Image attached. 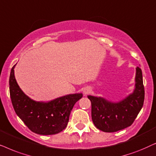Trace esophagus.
<instances>
[{
	"label": "esophagus",
	"mask_w": 156,
	"mask_h": 156,
	"mask_svg": "<svg viewBox=\"0 0 156 156\" xmlns=\"http://www.w3.org/2000/svg\"><path fill=\"white\" fill-rule=\"evenodd\" d=\"M88 92H89L88 90H84V93H85V94H87V93H88Z\"/></svg>",
	"instance_id": "esophagus-1"
}]
</instances>
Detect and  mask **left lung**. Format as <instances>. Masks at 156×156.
Returning a JSON list of instances; mask_svg holds the SVG:
<instances>
[{
	"mask_svg": "<svg viewBox=\"0 0 156 156\" xmlns=\"http://www.w3.org/2000/svg\"><path fill=\"white\" fill-rule=\"evenodd\" d=\"M91 102V117L95 127L112 133L131 126L143 105L145 98L142 70L136 68V88L119 103H112L101 97L88 95Z\"/></svg>",
	"mask_w": 156,
	"mask_h": 156,
	"instance_id": "8db88e82",
	"label": "left lung"
}]
</instances>
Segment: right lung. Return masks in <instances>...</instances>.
Segmentation results:
<instances>
[{
  "mask_svg": "<svg viewBox=\"0 0 156 156\" xmlns=\"http://www.w3.org/2000/svg\"><path fill=\"white\" fill-rule=\"evenodd\" d=\"M15 66L10 72L9 86L16 113L35 133L54 135L61 132L67 126L70 112L82 93L65 95L48 103L33 101L18 86L14 76Z\"/></svg>",
  "mask_w": 156,
  "mask_h": 156,
  "instance_id": "add662e5",
  "label": "right lung"
}]
</instances>
